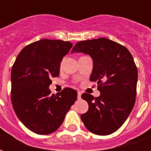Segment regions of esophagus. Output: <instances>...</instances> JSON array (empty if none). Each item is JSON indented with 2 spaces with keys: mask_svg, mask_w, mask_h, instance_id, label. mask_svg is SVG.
<instances>
[{
  "mask_svg": "<svg viewBox=\"0 0 151 151\" xmlns=\"http://www.w3.org/2000/svg\"><path fill=\"white\" fill-rule=\"evenodd\" d=\"M81 95H82V92L78 91V99H81Z\"/></svg>",
  "mask_w": 151,
  "mask_h": 151,
  "instance_id": "esophagus-1",
  "label": "esophagus"
}]
</instances>
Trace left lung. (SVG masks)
I'll use <instances>...</instances> for the list:
<instances>
[{"instance_id":"1","label":"left lung","mask_w":151,"mask_h":151,"mask_svg":"<svg viewBox=\"0 0 151 151\" xmlns=\"http://www.w3.org/2000/svg\"><path fill=\"white\" fill-rule=\"evenodd\" d=\"M91 56V82H96L100 95L83 93L88 111L81 115L86 128L96 135H109L122 126L133 109L137 94V69L129 51L106 38L79 41L72 52Z\"/></svg>"}]
</instances>
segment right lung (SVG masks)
<instances>
[{"label":"right lung","mask_w":151,"mask_h":151,"mask_svg":"<svg viewBox=\"0 0 151 151\" xmlns=\"http://www.w3.org/2000/svg\"><path fill=\"white\" fill-rule=\"evenodd\" d=\"M73 47L69 41L39 40L19 52L11 70V102L15 113L27 129L41 135L55 132L78 92L65 87L52 95L49 86L57 78L63 57Z\"/></svg>","instance_id":"right-lung-1"}]
</instances>
